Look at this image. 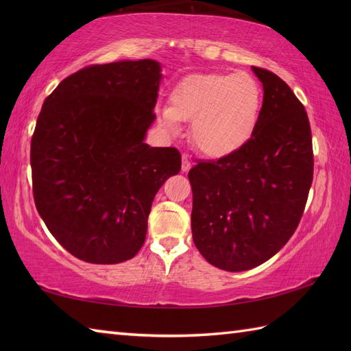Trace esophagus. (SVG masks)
Segmentation results:
<instances>
[{"label": "esophagus", "mask_w": 351, "mask_h": 351, "mask_svg": "<svg viewBox=\"0 0 351 351\" xmlns=\"http://www.w3.org/2000/svg\"><path fill=\"white\" fill-rule=\"evenodd\" d=\"M182 171H189L191 169V162L187 155H182Z\"/></svg>", "instance_id": "esophagus-1"}]
</instances>
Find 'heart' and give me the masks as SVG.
Returning <instances> with one entry per match:
<instances>
[{
    "label": "heart",
    "instance_id": "obj_1",
    "mask_svg": "<svg viewBox=\"0 0 351 351\" xmlns=\"http://www.w3.org/2000/svg\"><path fill=\"white\" fill-rule=\"evenodd\" d=\"M261 107L263 90L249 73H196L173 88L170 106L158 111V122L178 134L181 121H193V143L204 155L223 158L249 143Z\"/></svg>",
    "mask_w": 351,
    "mask_h": 351
}]
</instances>
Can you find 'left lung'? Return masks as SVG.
Wrapping results in <instances>:
<instances>
[{"label":"left lung","instance_id":"obj_1","mask_svg":"<svg viewBox=\"0 0 351 351\" xmlns=\"http://www.w3.org/2000/svg\"><path fill=\"white\" fill-rule=\"evenodd\" d=\"M264 101L249 143L189 171L191 232L211 265L245 271L274 256L295 232L314 176L303 104L276 73L255 68Z\"/></svg>","mask_w":351,"mask_h":351}]
</instances>
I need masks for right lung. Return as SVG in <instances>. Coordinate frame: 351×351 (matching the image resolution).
Here are the masks:
<instances>
[{
    "mask_svg": "<svg viewBox=\"0 0 351 351\" xmlns=\"http://www.w3.org/2000/svg\"><path fill=\"white\" fill-rule=\"evenodd\" d=\"M158 62L87 66L56 87L32 138L37 213L71 255L119 264L145 243L156 191L181 170L175 147H151Z\"/></svg>",
    "mask_w": 351,
    "mask_h": 351,
    "instance_id": "add662e5",
    "label": "right lung"
}]
</instances>
